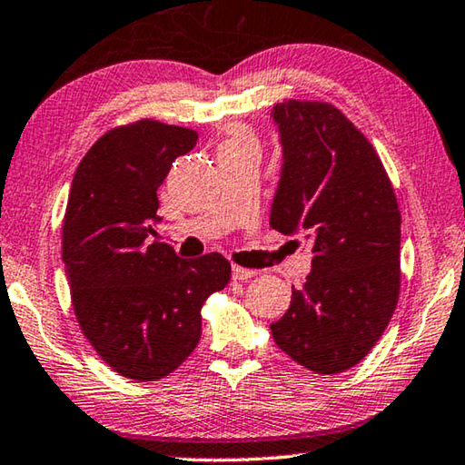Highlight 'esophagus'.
I'll use <instances>...</instances> for the list:
<instances>
[{
	"instance_id": "34e87169",
	"label": "esophagus",
	"mask_w": 465,
	"mask_h": 465,
	"mask_svg": "<svg viewBox=\"0 0 465 465\" xmlns=\"http://www.w3.org/2000/svg\"><path fill=\"white\" fill-rule=\"evenodd\" d=\"M256 269H244V267H232V275H233V279H238V282H246V279H250V277H254L256 275Z\"/></svg>"
}]
</instances>
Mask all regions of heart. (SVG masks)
I'll return each instance as SVG.
<instances>
[{
  "label": "heart",
  "mask_w": 465,
  "mask_h": 465,
  "mask_svg": "<svg viewBox=\"0 0 465 465\" xmlns=\"http://www.w3.org/2000/svg\"><path fill=\"white\" fill-rule=\"evenodd\" d=\"M225 146H233V149H235V146H248V149H256V143H254V138L246 134L244 130L233 128L230 132V136H227L225 143L221 144V149H225Z\"/></svg>",
  "instance_id": "b5f03b06"
}]
</instances>
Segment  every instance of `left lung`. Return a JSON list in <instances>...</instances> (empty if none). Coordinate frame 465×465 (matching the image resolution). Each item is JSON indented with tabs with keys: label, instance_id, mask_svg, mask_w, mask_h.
<instances>
[{
	"label": "left lung",
	"instance_id": "1",
	"mask_svg": "<svg viewBox=\"0 0 465 465\" xmlns=\"http://www.w3.org/2000/svg\"><path fill=\"white\" fill-rule=\"evenodd\" d=\"M282 169L269 223L312 242V267L271 325L277 348L319 374L356 366L400 296L401 215L377 151L337 107L283 101L271 109Z\"/></svg>",
	"mask_w": 465,
	"mask_h": 465
}]
</instances>
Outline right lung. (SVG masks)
I'll return each mask as SVG.
<instances>
[{
  "mask_svg": "<svg viewBox=\"0 0 465 465\" xmlns=\"http://www.w3.org/2000/svg\"><path fill=\"white\" fill-rule=\"evenodd\" d=\"M194 130L143 120L101 136L74 173L62 259L74 312L99 356L132 381L173 372L201 339V306L230 282L219 252L180 259L153 242L157 190Z\"/></svg>",
  "mask_w": 465,
  "mask_h": 465,
  "instance_id": "add662e5",
  "label": "right lung"
}]
</instances>
